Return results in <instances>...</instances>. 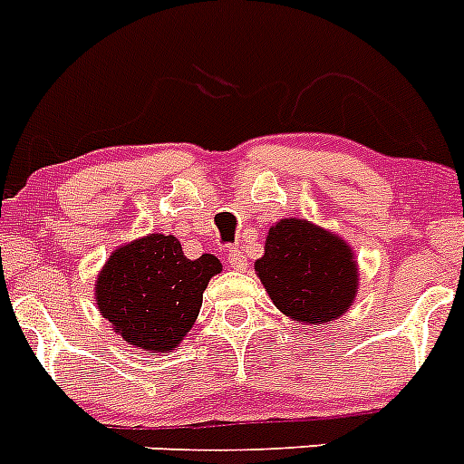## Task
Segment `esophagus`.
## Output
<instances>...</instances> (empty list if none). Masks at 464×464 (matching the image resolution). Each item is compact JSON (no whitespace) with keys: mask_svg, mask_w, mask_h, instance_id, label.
Segmentation results:
<instances>
[{"mask_svg":"<svg viewBox=\"0 0 464 464\" xmlns=\"http://www.w3.org/2000/svg\"><path fill=\"white\" fill-rule=\"evenodd\" d=\"M227 263L233 267V270H245L246 258H245V254H242L240 245L228 246V249H227Z\"/></svg>","mask_w":464,"mask_h":464,"instance_id":"1","label":"esophagus"}]
</instances>
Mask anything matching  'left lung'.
<instances>
[{
    "instance_id": "obj_1",
    "label": "left lung",
    "mask_w": 464,
    "mask_h": 464,
    "mask_svg": "<svg viewBox=\"0 0 464 464\" xmlns=\"http://www.w3.org/2000/svg\"><path fill=\"white\" fill-rule=\"evenodd\" d=\"M256 272L279 311L306 324L339 318L357 295L350 246L306 219H281L270 228Z\"/></svg>"
}]
</instances>
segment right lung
<instances>
[{"instance_id": "obj_1", "label": "right lung", "mask_w": 464, "mask_h": 464, "mask_svg": "<svg viewBox=\"0 0 464 464\" xmlns=\"http://www.w3.org/2000/svg\"><path fill=\"white\" fill-rule=\"evenodd\" d=\"M222 272L212 254L189 261L173 236H150L121 246L95 284V302L125 343L167 353L197 320L210 276Z\"/></svg>"}]
</instances>
